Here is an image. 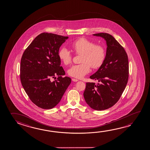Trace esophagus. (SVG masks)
Instances as JSON below:
<instances>
[{
  "mask_svg": "<svg viewBox=\"0 0 150 150\" xmlns=\"http://www.w3.org/2000/svg\"><path fill=\"white\" fill-rule=\"evenodd\" d=\"M72 81H75V82H76V81H79V80L78 79H72Z\"/></svg>",
  "mask_w": 150,
  "mask_h": 150,
  "instance_id": "1",
  "label": "esophagus"
}]
</instances>
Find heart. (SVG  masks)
Masks as SVG:
<instances>
[{"label": "heart", "instance_id": "1", "mask_svg": "<svg viewBox=\"0 0 150 150\" xmlns=\"http://www.w3.org/2000/svg\"><path fill=\"white\" fill-rule=\"evenodd\" d=\"M71 47L76 54H81V63L74 65L69 69V76L81 79L91 71V67L97 69L103 65L106 58V49L103 45L85 38H81L71 43ZM59 59L65 65L70 64L73 57L67 47H62L59 51Z\"/></svg>", "mask_w": 150, "mask_h": 150}]
</instances>
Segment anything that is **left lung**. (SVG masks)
<instances>
[{
	"instance_id": "obj_1",
	"label": "left lung",
	"mask_w": 150,
	"mask_h": 150,
	"mask_svg": "<svg viewBox=\"0 0 150 150\" xmlns=\"http://www.w3.org/2000/svg\"><path fill=\"white\" fill-rule=\"evenodd\" d=\"M93 35L106 40V58L98 70L90 76L99 83H86L83 97L91 108L103 110L115 105L122 95L128 83L129 61L125 50L111 35Z\"/></svg>"
}]
</instances>
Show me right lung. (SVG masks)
<instances>
[{
	"instance_id": "add662e5",
	"label": "right lung",
	"mask_w": 150,
	"mask_h": 150,
	"mask_svg": "<svg viewBox=\"0 0 150 150\" xmlns=\"http://www.w3.org/2000/svg\"><path fill=\"white\" fill-rule=\"evenodd\" d=\"M68 37L44 32L38 35L23 53L20 64V80L33 103L50 109L57 106L71 83L60 66V47ZM56 76L53 82L50 81Z\"/></svg>"
}]
</instances>
